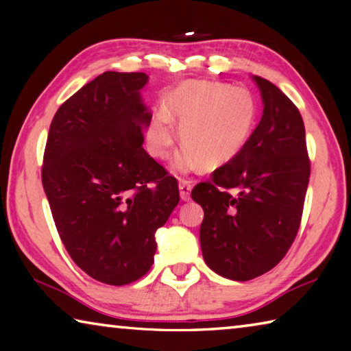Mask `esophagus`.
<instances>
[{"label":"esophagus","instance_id":"esophagus-1","mask_svg":"<svg viewBox=\"0 0 351 351\" xmlns=\"http://www.w3.org/2000/svg\"><path fill=\"white\" fill-rule=\"evenodd\" d=\"M190 190H192V184H190V181L181 180L180 181V197L182 201L190 199Z\"/></svg>","mask_w":351,"mask_h":351}]
</instances>
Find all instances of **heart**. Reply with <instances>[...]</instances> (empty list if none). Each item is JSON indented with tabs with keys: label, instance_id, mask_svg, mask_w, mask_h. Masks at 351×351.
Here are the masks:
<instances>
[{
	"label": "heart",
	"instance_id": "heart-1",
	"mask_svg": "<svg viewBox=\"0 0 351 351\" xmlns=\"http://www.w3.org/2000/svg\"><path fill=\"white\" fill-rule=\"evenodd\" d=\"M258 105L246 88L209 80H187L153 112L145 142L152 156L169 158L176 139V121L184 148L171 169L189 173L203 165L218 170L232 162L247 145L257 125Z\"/></svg>",
	"mask_w": 351,
	"mask_h": 351
}]
</instances>
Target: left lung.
I'll return each instance as SVG.
<instances>
[{
    "mask_svg": "<svg viewBox=\"0 0 351 351\" xmlns=\"http://www.w3.org/2000/svg\"><path fill=\"white\" fill-rule=\"evenodd\" d=\"M263 114L232 162L199 182V228L206 265L217 274L246 282L271 271L293 245L310 181L305 127L297 106L258 75Z\"/></svg>",
    "mask_w": 351,
    "mask_h": 351,
    "instance_id": "1",
    "label": "left lung"
}]
</instances>
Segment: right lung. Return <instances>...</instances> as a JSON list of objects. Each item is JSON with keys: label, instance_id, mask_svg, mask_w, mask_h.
<instances>
[{"label": "right lung", "instance_id": "obj_1", "mask_svg": "<svg viewBox=\"0 0 351 351\" xmlns=\"http://www.w3.org/2000/svg\"><path fill=\"white\" fill-rule=\"evenodd\" d=\"M145 73L106 71L69 97L51 122L41 181L71 258L121 287L152 268L154 234L180 203L178 182L148 154Z\"/></svg>", "mask_w": 351, "mask_h": 351}]
</instances>
